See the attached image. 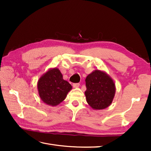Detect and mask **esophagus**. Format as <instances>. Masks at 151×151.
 Instances as JSON below:
<instances>
[{
  "label": "esophagus",
  "instance_id": "1",
  "mask_svg": "<svg viewBox=\"0 0 151 151\" xmlns=\"http://www.w3.org/2000/svg\"><path fill=\"white\" fill-rule=\"evenodd\" d=\"M79 86H80V84H78V83H75V84H73V88H78Z\"/></svg>",
  "mask_w": 151,
  "mask_h": 151
}]
</instances>
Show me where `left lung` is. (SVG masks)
<instances>
[{
  "label": "left lung",
  "mask_w": 151,
  "mask_h": 151,
  "mask_svg": "<svg viewBox=\"0 0 151 151\" xmlns=\"http://www.w3.org/2000/svg\"><path fill=\"white\" fill-rule=\"evenodd\" d=\"M86 101L94 110H103L110 106L115 94V85L105 71L95 70L86 78Z\"/></svg>",
  "instance_id": "1"
}]
</instances>
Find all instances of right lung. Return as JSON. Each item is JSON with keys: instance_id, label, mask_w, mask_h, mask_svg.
I'll return each mask as SVG.
<instances>
[{"instance_id": "obj_1", "label": "right lung", "mask_w": 151, "mask_h": 151, "mask_svg": "<svg viewBox=\"0 0 151 151\" xmlns=\"http://www.w3.org/2000/svg\"><path fill=\"white\" fill-rule=\"evenodd\" d=\"M37 86L41 101L52 106H56L65 100L72 89L71 85L64 81L62 73L56 67L50 68L43 74Z\"/></svg>"}]
</instances>
